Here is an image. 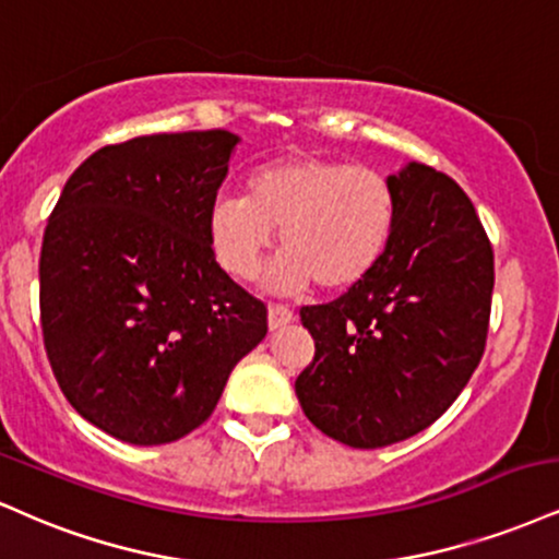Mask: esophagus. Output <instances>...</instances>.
Masks as SVG:
<instances>
[{"label":"esophagus","instance_id":"esophagus-1","mask_svg":"<svg viewBox=\"0 0 559 559\" xmlns=\"http://www.w3.org/2000/svg\"><path fill=\"white\" fill-rule=\"evenodd\" d=\"M294 320H297V314H294L288 307H284V305L267 307V325H271V331H281V328L292 325Z\"/></svg>","mask_w":559,"mask_h":559}]
</instances>
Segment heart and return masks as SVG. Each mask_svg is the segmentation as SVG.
Masks as SVG:
<instances>
[{"mask_svg":"<svg viewBox=\"0 0 559 559\" xmlns=\"http://www.w3.org/2000/svg\"><path fill=\"white\" fill-rule=\"evenodd\" d=\"M399 198L385 174L325 156H288L247 177L245 198L211 207V245L228 275L250 281L281 231L271 286L346 292L385 258Z\"/></svg>","mask_w":559,"mask_h":559,"instance_id":"b5f03b06","label":"heart"}]
</instances>
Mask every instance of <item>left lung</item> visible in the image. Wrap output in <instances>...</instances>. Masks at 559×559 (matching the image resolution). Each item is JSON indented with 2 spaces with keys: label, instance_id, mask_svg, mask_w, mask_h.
Returning a JSON list of instances; mask_svg holds the SVG:
<instances>
[{
  "label": "left lung",
  "instance_id": "left-lung-1",
  "mask_svg": "<svg viewBox=\"0 0 559 559\" xmlns=\"http://www.w3.org/2000/svg\"><path fill=\"white\" fill-rule=\"evenodd\" d=\"M399 221L380 265L328 305L301 307L314 359L307 419L352 448L406 440L448 412L487 346L495 254L468 194L408 164L388 177Z\"/></svg>",
  "mask_w": 559,
  "mask_h": 559
}]
</instances>
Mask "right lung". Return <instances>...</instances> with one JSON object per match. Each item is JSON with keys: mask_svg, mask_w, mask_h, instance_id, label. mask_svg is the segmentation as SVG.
<instances>
[{"mask_svg": "<svg viewBox=\"0 0 559 559\" xmlns=\"http://www.w3.org/2000/svg\"><path fill=\"white\" fill-rule=\"evenodd\" d=\"M237 143L205 130L106 145L49 215L46 356L70 406L122 442L164 445L198 429L267 333L265 301L215 262L207 226Z\"/></svg>", "mask_w": 559, "mask_h": 559, "instance_id": "obj_1", "label": "right lung"}]
</instances>
